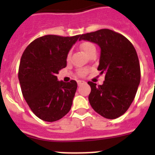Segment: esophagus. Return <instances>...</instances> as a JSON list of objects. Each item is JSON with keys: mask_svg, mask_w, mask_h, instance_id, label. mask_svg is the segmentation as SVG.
Segmentation results:
<instances>
[{"mask_svg": "<svg viewBox=\"0 0 155 155\" xmlns=\"http://www.w3.org/2000/svg\"><path fill=\"white\" fill-rule=\"evenodd\" d=\"M77 84H78V86H80V85L86 84V82H85V81H84V80H78Z\"/></svg>", "mask_w": 155, "mask_h": 155, "instance_id": "1", "label": "esophagus"}]
</instances>
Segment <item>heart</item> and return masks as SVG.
<instances>
[{"label": "heart", "instance_id": "1", "mask_svg": "<svg viewBox=\"0 0 155 155\" xmlns=\"http://www.w3.org/2000/svg\"><path fill=\"white\" fill-rule=\"evenodd\" d=\"M80 49L82 50L83 52L86 54V55H88L92 52H96V47L93 43L90 42H84L80 44ZM70 58V54H68V59ZM87 73V70H83L79 71V75H84L85 74Z\"/></svg>", "mask_w": 155, "mask_h": 155}]
</instances>
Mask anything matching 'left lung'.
Masks as SVG:
<instances>
[{
	"label": "left lung",
	"instance_id": "left-lung-1",
	"mask_svg": "<svg viewBox=\"0 0 155 155\" xmlns=\"http://www.w3.org/2000/svg\"><path fill=\"white\" fill-rule=\"evenodd\" d=\"M79 40L99 46L97 70L105 74L102 85L87 83L91 87L90 104L104 117H119L130 108L140 84L141 71L136 50L126 38L108 29L80 35Z\"/></svg>",
	"mask_w": 155,
	"mask_h": 155
}]
</instances>
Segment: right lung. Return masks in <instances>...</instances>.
I'll return each mask as SVG.
<instances>
[{
	"instance_id": "add662e5",
	"label": "right lung",
	"mask_w": 155,
	"mask_h": 155,
	"mask_svg": "<svg viewBox=\"0 0 155 155\" xmlns=\"http://www.w3.org/2000/svg\"><path fill=\"white\" fill-rule=\"evenodd\" d=\"M80 35H45L33 41L21 58L18 79L25 101L38 117L48 122L70 111L77 83L58 81L59 70L66 68L68 54Z\"/></svg>"
}]
</instances>
